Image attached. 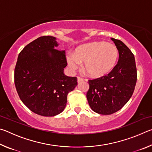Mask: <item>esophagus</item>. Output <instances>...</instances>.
I'll use <instances>...</instances> for the list:
<instances>
[{"instance_id": "obj_1", "label": "esophagus", "mask_w": 152, "mask_h": 152, "mask_svg": "<svg viewBox=\"0 0 152 152\" xmlns=\"http://www.w3.org/2000/svg\"><path fill=\"white\" fill-rule=\"evenodd\" d=\"M83 81H84V80L82 79V78H80V77H78V78H77V82H78V84L81 83V82H83Z\"/></svg>"}]
</instances>
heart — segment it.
<instances>
[{
	"label": "heart",
	"instance_id": "obj_1",
	"mask_svg": "<svg viewBox=\"0 0 152 152\" xmlns=\"http://www.w3.org/2000/svg\"><path fill=\"white\" fill-rule=\"evenodd\" d=\"M66 61L72 70L83 63V69L89 76L101 78L111 72L119 58L116 46L105 42H92L76 48L74 54L66 55Z\"/></svg>",
	"mask_w": 152,
	"mask_h": 152
}]
</instances>
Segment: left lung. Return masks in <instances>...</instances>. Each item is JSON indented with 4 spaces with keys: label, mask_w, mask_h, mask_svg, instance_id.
Segmentation results:
<instances>
[{
    "label": "left lung",
    "mask_w": 152,
    "mask_h": 152,
    "mask_svg": "<svg viewBox=\"0 0 152 152\" xmlns=\"http://www.w3.org/2000/svg\"><path fill=\"white\" fill-rule=\"evenodd\" d=\"M119 51V61L110 72L90 80L86 98L91 109L101 115L118 111L132 97L137 82L134 56L121 41L111 38Z\"/></svg>",
    "instance_id": "left-lung-1"
}]
</instances>
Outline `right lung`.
Returning <instances> with one entry per match:
<instances>
[{
  "mask_svg": "<svg viewBox=\"0 0 152 152\" xmlns=\"http://www.w3.org/2000/svg\"><path fill=\"white\" fill-rule=\"evenodd\" d=\"M57 39L40 37L25 46L17 58L15 84L20 99L36 114L52 117L64 110L67 95L77 86L76 77L67 76L65 51Z\"/></svg>",
  "mask_w": 152,
  "mask_h": 152,
  "instance_id": "obj_1",
  "label": "right lung"
}]
</instances>
